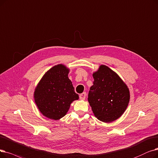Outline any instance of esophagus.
<instances>
[{
    "label": "esophagus",
    "instance_id": "34e87169",
    "mask_svg": "<svg viewBox=\"0 0 158 158\" xmlns=\"http://www.w3.org/2000/svg\"><path fill=\"white\" fill-rule=\"evenodd\" d=\"M86 93L83 92V94H81L79 95V99L81 100H85V98H86Z\"/></svg>",
    "mask_w": 158,
    "mask_h": 158
}]
</instances>
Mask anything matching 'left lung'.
I'll list each match as a JSON object with an SVG mask.
<instances>
[{"label": "left lung", "mask_w": 158, "mask_h": 158, "mask_svg": "<svg viewBox=\"0 0 158 158\" xmlns=\"http://www.w3.org/2000/svg\"><path fill=\"white\" fill-rule=\"evenodd\" d=\"M94 81L88 100L94 115L110 123L120 118L128 106L130 92L126 84L110 68L101 65L93 73Z\"/></svg>", "instance_id": "obj_1"}]
</instances>
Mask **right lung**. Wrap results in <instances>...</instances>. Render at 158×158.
Segmentation results:
<instances>
[{"label":"right lung","mask_w":158,"mask_h":158,"mask_svg":"<svg viewBox=\"0 0 158 158\" xmlns=\"http://www.w3.org/2000/svg\"><path fill=\"white\" fill-rule=\"evenodd\" d=\"M68 73L69 69L64 65L54 66L43 75L35 88V102L40 112L48 118H62L72 102L79 99L68 77Z\"/></svg>","instance_id":"obj_1"}]
</instances>
